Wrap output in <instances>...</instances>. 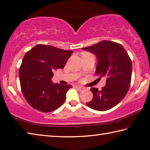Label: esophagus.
I'll list each match as a JSON object with an SVG mask.
<instances>
[{
	"mask_svg": "<svg viewBox=\"0 0 150 150\" xmlns=\"http://www.w3.org/2000/svg\"><path fill=\"white\" fill-rule=\"evenodd\" d=\"M76 88H77L79 90H83L84 88L83 87H81V86H76Z\"/></svg>",
	"mask_w": 150,
	"mask_h": 150,
	"instance_id": "1",
	"label": "esophagus"
}]
</instances>
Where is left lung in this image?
Segmentation results:
<instances>
[{
  "instance_id": "8db88e82",
  "label": "left lung",
  "mask_w": 150,
  "mask_h": 150,
  "mask_svg": "<svg viewBox=\"0 0 150 150\" xmlns=\"http://www.w3.org/2000/svg\"><path fill=\"white\" fill-rule=\"evenodd\" d=\"M83 49L96 55V75L106 79V85L101 90L91 88L93 98L86 105L96 110H109L124 98L129 88L131 60L124 47L110 41H101Z\"/></svg>"
}]
</instances>
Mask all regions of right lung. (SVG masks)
<instances>
[{
    "label": "right lung",
    "mask_w": 150,
    "mask_h": 150,
    "mask_svg": "<svg viewBox=\"0 0 150 150\" xmlns=\"http://www.w3.org/2000/svg\"><path fill=\"white\" fill-rule=\"evenodd\" d=\"M72 51L38 45L26 52L19 71L23 94L30 106L49 112L61 107L71 85L53 83V71L63 69Z\"/></svg>",
    "instance_id": "right-lung-1"
}]
</instances>
